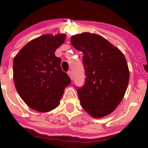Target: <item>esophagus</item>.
I'll list each match as a JSON object with an SVG mask.
<instances>
[{
    "instance_id": "34e87169",
    "label": "esophagus",
    "mask_w": 148,
    "mask_h": 148,
    "mask_svg": "<svg viewBox=\"0 0 148 148\" xmlns=\"http://www.w3.org/2000/svg\"><path fill=\"white\" fill-rule=\"evenodd\" d=\"M67 74L69 75L70 78L71 79V80H73V74H72V72L71 71H67Z\"/></svg>"
}]
</instances>
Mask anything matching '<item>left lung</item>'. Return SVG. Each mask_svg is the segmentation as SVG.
Instances as JSON below:
<instances>
[{"label": "left lung", "mask_w": 148, "mask_h": 148, "mask_svg": "<svg viewBox=\"0 0 148 148\" xmlns=\"http://www.w3.org/2000/svg\"><path fill=\"white\" fill-rule=\"evenodd\" d=\"M75 49L83 53L85 83L77 89L81 107L100 118L113 112L126 92L129 70L122 52L95 34L83 33L71 38Z\"/></svg>", "instance_id": "8db88e82"}]
</instances>
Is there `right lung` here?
Here are the masks:
<instances>
[{"instance_id": "right-lung-1", "label": "right lung", "mask_w": 148, "mask_h": 148, "mask_svg": "<svg viewBox=\"0 0 148 148\" xmlns=\"http://www.w3.org/2000/svg\"><path fill=\"white\" fill-rule=\"evenodd\" d=\"M66 39L64 34H44L27 43L15 56V88L27 105L40 112L58 107L64 88L71 84L61 70V59L54 53Z\"/></svg>"}]
</instances>
